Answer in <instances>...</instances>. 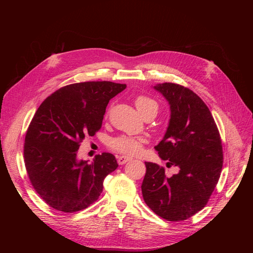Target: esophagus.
<instances>
[{"label": "esophagus", "mask_w": 253, "mask_h": 253, "mask_svg": "<svg viewBox=\"0 0 253 253\" xmlns=\"http://www.w3.org/2000/svg\"><path fill=\"white\" fill-rule=\"evenodd\" d=\"M129 160H131V158L127 157V156H124V155L118 156V158H117V162H118L119 165H125L126 163L129 162Z\"/></svg>", "instance_id": "34e87169"}]
</instances>
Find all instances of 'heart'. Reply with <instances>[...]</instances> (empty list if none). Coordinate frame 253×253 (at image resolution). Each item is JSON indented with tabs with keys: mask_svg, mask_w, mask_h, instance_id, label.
Listing matches in <instances>:
<instances>
[{
	"mask_svg": "<svg viewBox=\"0 0 253 253\" xmlns=\"http://www.w3.org/2000/svg\"><path fill=\"white\" fill-rule=\"evenodd\" d=\"M135 105L137 110L142 115L143 117H147L149 115H155L158 111V104L152 98L139 95L135 99ZM147 140L142 137H134L128 135H120L115 137L110 141V148L114 151L122 153L125 155H139L143 151L144 144Z\"/></svg>",
	"mask_w": 253,
	"mask_h": 253,
	"instance_id": "obj_1",
	"label": "heart"
}]
</instances>
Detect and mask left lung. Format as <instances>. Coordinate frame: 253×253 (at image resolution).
Masks as SVG:
<instances>
[{"mask_svg": "<svg viewBox=\"0 0 253 253\" xmlns=\"http://www.w3.org/2000/svg\"><path fill=\"white\" fill-rule=\"evenodd\" d=\"M154 87L171 109L167 133L155 150L168 167H177L179 172L168 177L164 167L145 163L142 196L158 216L186 220L204 208L217 185L223 145L211 112L193 90L170 82Z\"/></svg>", "mask_w": 253, "mask_h": 253, "instance_id": "left-lung-1", "label": "left lung"}]
</instances>
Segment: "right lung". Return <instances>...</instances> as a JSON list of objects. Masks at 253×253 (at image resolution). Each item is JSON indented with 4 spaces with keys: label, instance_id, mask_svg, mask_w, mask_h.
I'll return each mask as SVG.
<instances>
[{
    "label": "right lung",
    "instance_id": "1",
    "mask_svg": "<svg viewBox=\"0 0 253 253\" xmlns=\"http://www.w3.org/2000/svg\"><path fill=\"white\" fill-rule=\"evenodd\" d=\"M126 87L111 81L68 84L37 110L25 135L24 163L30 183L51 208L65 213L86 209L100 196L106 175L117 169L111 153L87 164L77 159V151L101 128L106 105Z\"/></svg>",
    "mask_w": 253,
    "mask_h": 253
}]
</instances>
